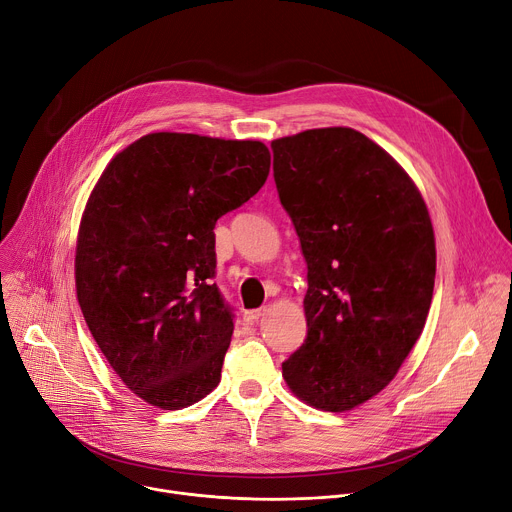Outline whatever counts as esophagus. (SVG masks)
<instances>
[{
  "mask_svg": "<svg viewBox=\"0 0 512 512\" xmlns=\"http://www.w3.org/2000/svg\"><path fill=\"white\" fill-rule=\"evenodd\" d=\"M263 315H265V306H263V309L245 311V321H247V323H257V321H259Z\"/></svg>",
  "mask_w": 512,
  "mask_h": 512,
  "instance_id": "obj_1",
  "label": "esophagus"
}]
</instances>
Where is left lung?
I'll list each match as a JSON object with an SVG mask.
<instances>
[{"label": "left lung", "instance_id": "obj_1", "mask_svg": "<svg viewBox=\"0 0 512 512\" xmlns=\"http://www.w3.org/2000/svg\"><path fill=\"white\" fill-rule=\"evenodd\" d=\"M274 179L306 261V339L282 364L292 393L348 412L381 393L432 302L434 230L405 170L350 127L271 142Z\"/></svg>", "mask_w": 512, "mask_h": 512}]
</instances>
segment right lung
I'll return each mask as SVG.
<instances>
[{
	"mask_svg": "<svg viewBox=\"0 0 512 512\" xmlns=\"http://www.w3.org/2000/svg\"><path fill=\"white\" fill-rule=\"evenodd\" d=\"M265 144L148 133L92 189L76 247L86 325L119 379L160 410L212 393L232 337L214 226L265 183Z\"/></svg>",
	"mask_w": 512,
	"mask_h": 512,
	"instance_id": "add662e5",
	"label": "right lung"
}]
</instances>
